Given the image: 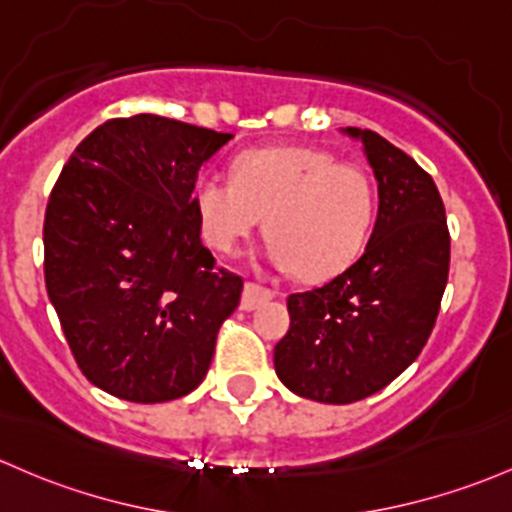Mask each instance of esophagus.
I'll use <instances>...</instances> for the list:
<instances>
[{"label":"esophagus","instance_id":"esophagus-1","mask_svg":"<svg viewBox=\"0 0 512 512\" xmlns=\"http://www.w3.org/2000/svg\"><path fill=\"white\" fill-rule=\"evenodd\" d=\"M272 296H274V291L267 289V286L247 282L245 291H243V301H240V308H243V311H255L257 306H262V303L272 299Z\"/></svg>","mask_w":512,"mask_h":512}]
</instances>
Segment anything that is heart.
Listing matches in <instances>:
<instances>
[{
    "mask_svg": "<svg viewBox=\"0 0 512 512\" xmlns=\"http://www.w3.org/2000/svg\"><path fill=\"white\" fill-rule=\"evenodd\" d=\"M201 235L221 255H238L265 218L267 257L316 282L357 260L374 223L376 189L355 162L323 148L247 150L233 179L201 174L192 187Z\"/></svg>",
    "mask_w": 512,
    "mask_h": 512,
    "instance_id": "b5f03b06",
    "label": "heart"
}]
</instances>
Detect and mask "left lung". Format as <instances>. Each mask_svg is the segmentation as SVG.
Segmentation results:
<instances>
[{
    "mask_svg": "<svg viewBox=\"0 0 512 512\" xmlns=\"http://www.w3.org/2000/svg\"><path fill=\"white\" fill-rule=\"evenodd\" d=\"M362 140L379 182V213L362 257L318 289L291 294L274 369L289 391L355 403L389 386L423 352L449 274V230L435 182L374 131Z\"/></svg>",
    "mask_w": 512,
    "mask_h": 512,
    "instance_id": "8db88e82",
    "label": "left lung"
}]
</instances>
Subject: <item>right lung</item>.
Wrapping results in <instances>:
<instances>
[{
    "mask_svg": "<svg viewBox=\"0 0 512 512\" xmlns=\"http://www.w3.org/2000/svg\"><path fill=\"white\" fill-rule=\"evenodd\" d=\"M230 138L155 114L111 119L77 145L50 192V303L77 367L111 396L165 403L209 372L243 279L201 245L192 187Z\"/></svg>",
    "mask_w": 512,
    "mask_h": 512,
    "instance_id": "add662e5",
    "label": "right lung"
}]
</instances>
